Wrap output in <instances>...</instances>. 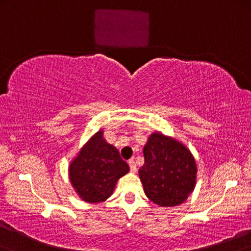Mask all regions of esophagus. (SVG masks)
<instances>
[{
  "label": "esophagus",
  "mask_w": 251,
  "mask_h": 251,
  "mask_svg": "<svg viewBox=\"0 0 251 251\" xmlns=\"http://www.w3.org/2000/svg\"><path fill=\"white\" fill-rule=\"evenodd\" d=\"M128 164H129V169H130V172L132 173H135L137 171L136 169V163H135L134 158H130V160L128 161Z\"/></svg>",
  "instance_id": "obj_1"
}]
</instances>
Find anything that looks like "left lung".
<instances>
[{"mask_svg": "<svg viewBox=\"0 0 251 251\" xmlns=\"http://www.w3.org/2000/svg\"><path fill=\"white\" fill-rule=\"evenodd\" d=\"M144 165L138 171L146 197L160 206H176L192 193L197 164L192 153L176 138L151 134L143 150Z\"/></svg>", "mask_w": 251, "mask_h": 251, "instance_id": "obj_1", "label": "left lung"}]
</instances>
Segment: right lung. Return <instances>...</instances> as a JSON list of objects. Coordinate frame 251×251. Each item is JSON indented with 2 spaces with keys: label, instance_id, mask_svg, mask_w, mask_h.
I'll return each instance as SVG.
<instances>
[{
  "label": "right lung",
  "instance_id": "1",
  "mask_svg": "<svg viewBox=\"0 0 251 251\" xmlns=\"http://www.w3.org/2000/svg\"><path fill=\"white\" fill-rule=\"evenodd\" d=\"M129 166L100 129L81 147L69 165V180L79 198L87 203H100L113 194L117 181Z\"/></svg>",
  "mask_w": 251,
  "mask_h": 251
}]
</instances>
